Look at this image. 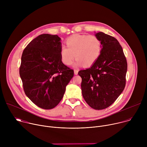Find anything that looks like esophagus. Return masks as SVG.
<instances>
[{
  "mask_svg": "<svg viewBox=\"0 0 147 147\" xmlns=\"http://www.w3.org/2000/svg\"><path fill=\"white\" fill-rule=\"evenodd\" d=\"M74 74H75V75H77V74H78V71L77 70L74 69Z\"/></svg>",
  "mask_w": 147,
  "mask_h": 147,
  "instance_id": "1",
  "label": "esophagus"
}]
</instances>
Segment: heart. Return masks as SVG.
Here are the masks:
<instances>
[{
  "label": "heart",
  "mask_w": 147,
  "mask_h": 147,
  "mask_svg": "<svg viewBox=\"0 0 147 147\" xmlns=\"http://www.w3.org/2000/svg\"><path fill=\"white\" fill-rule=\"evenodd\" d=\"M67 47L62 46L60 55L62 62L70 66L74 58H77L73 66L75 67L85 65L90 67L99 58L102 48L101 40L93 35L74 34L66 41Z\"/></svg>",
  "instance_id": "1"
}]
</instances>
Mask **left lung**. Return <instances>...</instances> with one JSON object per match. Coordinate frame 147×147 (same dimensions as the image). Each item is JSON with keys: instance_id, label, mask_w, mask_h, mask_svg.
Returning <instances> with one entry per match:
<instances>
[{"instance_id": "8db88e82", "label": "left lung", "mask_w": 147, "mask_h": 147, "mask_svg": "<svg viewBox=\"0 0 147 147\" xmlns=\"http://www.w3.org/2000/svg\"><path fill=\"white\" fill-rule=\"evenodd\" d=\"M95 35L101 40V53L91 67L79 71L78 75L84 99L92 108L102 110L111 106L124 90L127 63L115 38L102 32Z\"/></svg>"}]
</instances>
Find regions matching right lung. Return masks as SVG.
I'll list each match as a JSON object with an SVG mask.
<instances>
[{"label": "right lung", "instance_id": "right-lung-1", "mask_svg": "<svg viewBox=\"0 0 147 147\" xmlns=\"http://www.w3.org/2000/svg\"><path fill=\"white\" fill-rule=\"evenodd\" d=\"M61 38L41 34L24 49L20 76L27 97L38 107L51 109L63 97L74 71L61 61Z\"/></svg>", "mask_w": 147, "mask_h": 147}]
</instances>
